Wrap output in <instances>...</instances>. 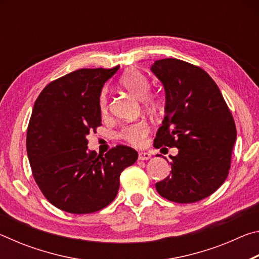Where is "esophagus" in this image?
Here are the masks:
<instances>
[{"label": "esophagus", "mask_w": 259, "mask_h": 259, "mask_svg": "<svg viewBox=\"0 0 259 259\" xmlns=\"http://www.w3.org/2000/svg\"><path fill=\"white\" fill-rule=\"evenodd\" d=\"M138 159L140 161H144V160H150L151 159V154L148 152H139L138 153Z\"/></svg>", "instance_id": "34e87169"}]
</instances>
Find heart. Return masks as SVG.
I'll return each mask as SVG.
<instances>
[{
    "label": "heart",
    "mask_w": 259,
    "mask_h": 259,
    "mask_svg": "<svg viewBox=\"0 0 259 259\" xmlns=\"http://www.w3.org/2000/svg\"><path fill=\"white\" fill-rule=\"evenodd\" d=\"M120 83L122 87L125 88L136 98L142 99L146 107L154 108L159 104V99H157L156 96L148 94L151 89V83L148 81L147 76L145 74L138 71V69H129V71H126L121 76ZM99 107L100 112L103 114H106L108 107L106 94L103 93L100 95ZM148 130H150V128H148V125L145 122H136L134 124L125 126L123 131H122L121 136L122 138L125 139L128 143L133 144V145L140 146L145 142Z\"/></svg>",
    "instance_id": "1"
}]
</instances>
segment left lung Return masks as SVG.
<instances>
[{
    "label": "left lung",
    "instance_id": "obj_1",
    "mask_svg": "<svg viewBox=\"0 0 259 259\" xmlns=\"http://www.w3.org/2000/svg\"><path fill=\"white\" fill-rule=\"evenodd\" d=\"M151 71L165 91V115L154 146L178 148L177 155H169L171 172L155 184L156 191L172 202H196L211 195L229 175L236 139L233 116L202 68L166 58L154 61Z\"/></svg>",
    "mask_w": 259,
    "mask_h": 259
}]
</instances>
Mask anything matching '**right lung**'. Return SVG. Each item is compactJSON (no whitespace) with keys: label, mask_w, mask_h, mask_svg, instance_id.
Returning <instances> with one entry per match:
<instances>
[{"label":"right lung","mask_w":259,"mask_h":259,"mask_svg":"<svg viewBox=\"0 0 259 259\" xmlns=\"http://www.w3.org/2000/svg\"><path fill=\"white\" fill-rule=\"evenodd\" d=\"M119 66L81 68L49 83L34 104L26 147L43 195L71 213L98 211L115 199L120 175L138 153L119 145L106 154L88 151V135L102 125L99 97Z\"/></svg>","instance_id":"1"}]
</instances>
